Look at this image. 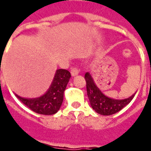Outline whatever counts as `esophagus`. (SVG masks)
I'll use <instances>...</instances> for the list:
<instances>
[{
	"label": "esophagus",
	"instance_id": "1",
	"mask_svg": "<svg viewBox=\"0 0 151 151\" xmlns=\"http://www.w3.org/2000/svg\"><path fill=\"white\" fill-rule=\"evenodd\" d=\"M70 73H71V75L73 76V77H74V76L78 75V73H79V70H78L77 68H73L72 70H71Z\"/></svg>",
	"mask_w": 151,
	"mask_h": 151
}]
</instances>
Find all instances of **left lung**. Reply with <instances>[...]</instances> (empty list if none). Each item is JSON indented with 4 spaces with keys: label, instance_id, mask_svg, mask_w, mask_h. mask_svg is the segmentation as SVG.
<instances>
[{
    "label": "left lung",
    "instance_id": "obj_1",
    "mask_svg": "<svg viewBox=\"0 0 151 151\" xmlns=\"http://www.w3.org/2000/svg\"><path fill=\"white\" fill-rule=\"evenodd\" d=\"M85 79L91 106L96 112L101 115H111L117 113L131 102L136 93L135 92L132 96L124 99H112L101 92L88 72L85 73Z\"/></svg>",
    "mask_w": 151,
    "mask_h": 151
}]
</instances>
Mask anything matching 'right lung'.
<instances>
[{"label":"right lung","mask_w":151,"mask_h":151,"mask_svg":"<svg viewBox=\"0 0 151 151\" xmlns=\"http://www.w3.org/2000/svg\"><path fill=\"white\" fill-rule=\"evenodd\" d=\"M70 77L68 70L59 69L55 73L50 87L43 96L33 99L23 98L17 94H15V96L35 113L45 115L54 114L61 107L64 91Z\"/></svg>","instance_id":"right-lung-1"}]
</instances>
